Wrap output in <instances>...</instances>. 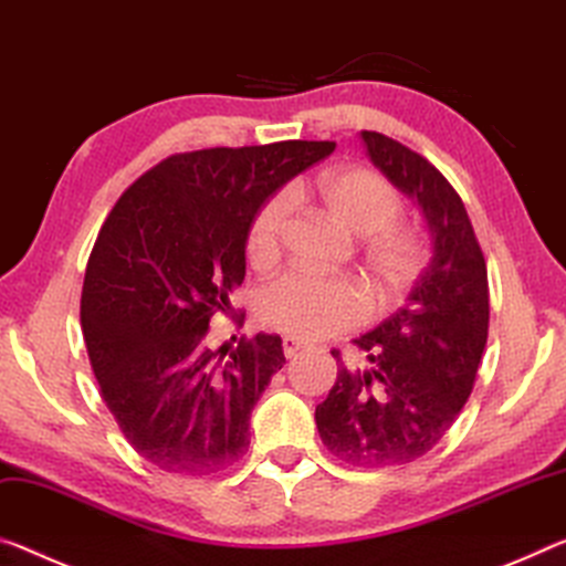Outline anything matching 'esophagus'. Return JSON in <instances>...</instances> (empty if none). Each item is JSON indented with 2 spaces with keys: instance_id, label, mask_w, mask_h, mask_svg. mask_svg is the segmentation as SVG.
Returning a JSON list of instances; mask_svg holds the SVG:
<instances>
[{
  "instance_id": "obj_1",
  "label": "esophagus",
  "mask_w": 566,
  "mask_h": 566,
  "mask_svg": "<svg viewBox=\"0 0 566 566\" xmlns=\"http://www.w3.org/2000/svg\"><path fill=\"white\" fill-rule=\"evenodd\" d=\"M302 347H307V345H304V343H300V339L297 337H284L282 339V349H284V357H294V355H297L300 353V349Z\"/></svg>"
}]
</instances>
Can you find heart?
<instances>
[{"label":"heart","instance_id":"1","mask_svg":"<svg viewBox=\"0 0 566 566\" xmlns=\"http://www.w3.org/2000/svg\"><path fill=\"white\" fill-rule=\"evenodd\" d=\"M294 199H315L349 234L363 237L357 254L378 290L380 302L408 292L426 272L430 249L426 237L402 223L398 188L373 168H329L315 184L292 191ZM292 201L274 193L249 223V262L264 269L282 254V239ZM259 315L269 327L297 339H322L357 327L370 315V294L349 276L284 272L259 294Z\"/></svg>","mask_w":566,"mask_h":566}]
</instances>
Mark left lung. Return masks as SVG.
Returning <instances> with one entry per match:
<instances>
[{
    "label": "left lung",
    "instance_id": "left-lung-1",
    "mask_svg": "<svg viewBox=\"0 0 566 566\" xmlns=\"http://www.w3.org/2000/svg\"><path fill=\"white\" fill-rule=\"evenodd\" d=\"M373 164L423 209L433 259L408 304L353 339L367 365L347 367L315 410L322 443L355 469L406 465L433 451L476 382L489 337V274L461 196L428 158L363 130Z\"/></svg>",
    "mask_w": 566,
    "mask_h": 566
}]
</instances>
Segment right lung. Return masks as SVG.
<instances>
[{"label":"right lung","instance_id":"obj_1","mask_svg":"<svg viewBox=\"0 0 566 566\" xmlns=\"http://www.w3.org/2000/svg\"><path fill=\"white\" fill-rule=\"evenodd\" d=\"M332 150V140H282L174 154L103 221L80 322L107 410L156 469L209 476L249 451L251 410L282 370V339L241 337L227 357L209 347V325L244 282L259 206Z\"/></svg>","mask_w":566,"mask_h":566}]
</instances>
